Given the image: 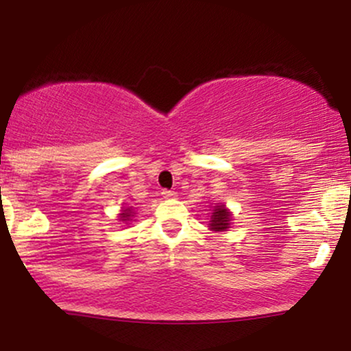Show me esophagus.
<instances>
[{
	"label": "esophagus",
	"instance_id": "obj_1",
	"mask_svg": "<svg viewBox=\"0 0 351 351\" xmlns=\"http://www.w3.org/2000/svg\"><path fill=\"white\" fill-rule=\"evenodd\" d=\"M163 198L165 199H171V198H176V193L175 191H170V189H163L162 191Z\"/></svg>",
	"mask_w": 351,
	"mask_h": 351
}]
</instances>
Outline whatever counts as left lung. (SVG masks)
<instances>
[{"instance_id":"1","label":"left lung","mask_w":351,"mask_h":351,"mask_svg":"<svg viewBox=\"0 0 351 351\" xmlns=\"http://www.w3.org/2000/svg\"><path fill=\"white\" fill-rule=\"evenodd\" d=\"M229 226H231V213H229V209H226L224 204H216L213 208L211 221H209L208 228L215 232H221L228 231Z\"/></svg>"}]
</instances>
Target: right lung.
<instances>
[{
	"mask_svg": "<svg viewBox=\"0 0 351 351\" xmlns=\"http://www.w3.org/2000/svg\"><path fill=\"white\" fill-rule=\"evenodd\" d=\"M132 217H134V211H132V208L123 209V211L120 213V221H123V223H128V221H132Z\"/></svg>",
	"mask_w": 351,
	"mask_h": 351,
	"instance_id": "1",
	"label": "right lung"
}]
</instances>
